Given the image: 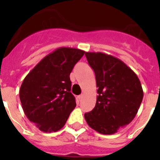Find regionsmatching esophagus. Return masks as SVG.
Returning a JSON list of instances; mask_svg holds the SVG:
<instances>
[{"mask_svg":"<svg viewBox=\"0 0 160 160\" xmlns=\"http://www.w3.org/2000/svg\"><path fill=\"white\" fill-rule=\"evenodd\" d=\"M78 99L79 100H82V98H83V94H80V95H78Z\"/></svg>","mask_w":160,"mask_h":160,"instance_id":"esophagus-1","label":"esophagus"}]
</instances>
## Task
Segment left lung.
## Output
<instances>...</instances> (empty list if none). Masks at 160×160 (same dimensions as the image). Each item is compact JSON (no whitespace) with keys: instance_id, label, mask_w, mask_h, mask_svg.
<instances>
[{"instance_id":"8db88e82","label":"left lung","mask_w":160,"mask_h":160,"mask_svg":"<svg viewBox=\"0 0 160 160\" xmlns=\"http://www.w3.org/2000/svg\"><path fill=\"white\" fill-rule=\"evenodd\" d=\"M95 73L98 95L92 111L84 114L87 124L103 135H112L129 124L143 98L138 76L123 62L101 52L85 53Z\"/></svg>"}]
</instances>
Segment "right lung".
<instances>
[{"mask_svg": "<svg viewBox=\"0 0 160 160\" xmlns=\"http://www.w3.org/2000/svg\"><path fill=\"white\" fill-rule=\"evenodd\" d=\"M85 51L61 47L42 59L23 80L20 100L25 114L43 132L64 127L76 107L70 74Z\"/></svg>", "mask_w": 160, "mask_h": 160, "instance_id": "add662e5", "label": "right lung"}]
</instances>
